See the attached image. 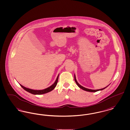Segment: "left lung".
Listing matches in <instances>:
<instances>
[{
  "mask_svg": "<svg viewBox=\"0 0 130 130\" xmlns=\"http://www.w3.org/2000/svg\"><path fill=\"white\" fill-rule=\"evenodd\" d=\"M74 80H75V83H76L77 85L78 86L79 88H81L82 89H83L84 90H85V91H88V92H97V91H99V90H103L104 89L106 88L109 86V85H110V84H109L108 86H107V87H105V88H101V89H88V88H85V87H84L83 86H82L81 85H80L78 83V82H77V80H76V77H75V74H74Z\"/></svg>",
  "mask_w": 130,
  "mask_h": 130,
  "instance_id": "1",
  "label": "left lung"
}]
</instances>
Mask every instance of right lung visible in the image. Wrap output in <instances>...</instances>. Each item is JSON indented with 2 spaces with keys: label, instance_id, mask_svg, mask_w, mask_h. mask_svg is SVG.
I'll use <instances>...</instances> for the list:
<instances>
[{
  "label": "right lung",
  "instance_id": "obj_1",
  "mask_svg": "<svg viewBox=\"0 0 130 130\" xmlns=\"http://www.w3.org/2000/svg\"><path fill=\"white\" fill-rule=\"evenodd\" d=\"M58 76H59V74L57 75V78L56 79L54 83L52 84V85L51 86H50L49 87L43 89H42V90H34V89H30V88H27L26 87L22 86L21 84H19L22 88H23L24 89H25L26 91H27L28 92H29V93L34 94V95H41V94H43L49 92H50L55 88V87H56V86L57 85V82H58Z\"/></svg>",
  "mask_w": 130,
  "mask_h": 130
}]
</instances>
